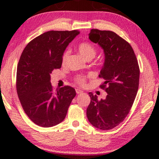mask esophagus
I'll list each match as a JSON object with an SVG mask.
<instances>
[{
  "label": "esophagus",
  "mask_w": 159,
  "mask_h": 159,
  "mask_svg": "<svg viewBox=\"0 0 159 159\" xmlns=\"http://www.w3.org/2000/svg\"><path fill=\"white\" fill-rule=\"evenodd\" d=\"M83 92V90H80L79 88H77V89H76V93H77V94H80V93H82Z\"/></svg>",
  "instance_id": "esophagus-1"
}]
</instances>
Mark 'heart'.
Returning <instances> with one entry per match:
<instances>
[{"mask_svg": "<svg viewBox=\"0 0 159 159\" xmlns=\"http://www.w3.org/2000/svg\"><path fill=\"white\" fill-rule=\"evenodd\" d=\"M79 51L83 57L87 59L90 57H95L96 54V49L92 44L89 43H81L79 45ZM70 55V50H67L64 52L62 56V63L64 64L68 60ZM77 82L80 85L85 84V79L83 77H79L76 79Z\"/></svg>", "mask_w": 159, "mask_h": 159, "instance_id": "1", "label": "heart"}]
</instances>
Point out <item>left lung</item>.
Wrapping results in <instances>:
<instances>
[{
    "instance_id": "1",
    "label": "left lung",
    "mask_w": 159,
    "mask_h": 159,
    "mask_svg": "<svg viewBox=\"0 0 159 159\" xmlns=\"http://www.w3.org/2000/svg\"><path fill=\"white\" fill-rule=\"evenodd\" d=\"M89 39L104 50L105 59L99 77L105 80L100 88L107 95L98 100L89 93L86 114L94 127L108 130L123 122L130 111L138 90L139 68L133 48L114 32L91 29Z\"/></svg>"
}]
</instances>
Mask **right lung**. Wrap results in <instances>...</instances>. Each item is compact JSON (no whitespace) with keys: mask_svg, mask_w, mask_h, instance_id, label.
Here are the masks:
<instances>
[{"mask_svg":"<svg viewBox=\"0 0 159 159\" xmlns=\"http://www.w3.org/2000/svg\"><path fill=\"white\" fill-rule=\"evenodd\" d=\"M80 32L50 31L27 44L17 69V92L26 114L35 124L52 127L63 121L76 91L70 86L54 90L50 74L60 69L69 43Z\"/></svg>","mask_w":159,"mask_h":159,"instance_id":"right-lung-1","label":"right lung"}]
</instances>
